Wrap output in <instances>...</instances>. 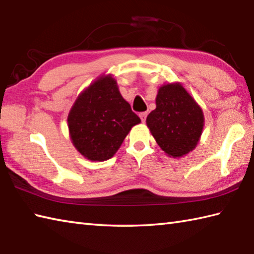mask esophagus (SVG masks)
<instances>
[{"label": "esophagus", "instance_id": "34e87169", "mask_svg": "<svg viewBox=\"0 0 254 254\" xmlns=\"http://www.w3.org/2000/svg\"><path fill=\"white\" fill-rule=\"evenodd\" d=\"M139 116H140V118H141V122L144 123L145 120H146V116H148V113H146V112H142V113H140Z\"/></svg>", "mask_w": 254, "mask_h": 254}]
</instances>
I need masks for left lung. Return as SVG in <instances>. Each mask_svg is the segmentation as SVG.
Returning a JSON list of instances; mask_svg holds the SVG:
<instances>
[{"mask_svg":"<svg viewBox=\"0 0 254 254\" xmlns=\"http://www.w3.org/2000/svg\"><path fill=\"white\" fill-rule=\"evenodd\" d=\"M156 109L146 117L152 136L166 154L182 157L198 144L204 116L182 84H163L156 95Z\"/></svg>","mask_w":254,"mask_h":254,"instance_id":"1","label":"left lung"}]
</instances>
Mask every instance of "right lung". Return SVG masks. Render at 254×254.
<instances>
[{
  "label": "right lung",
  "instance_id": "add662e5",
  "mask_svg": "<svg viewBox=\"0 0 254 254\" xmlns=\"http://www.w3.org/2000/svg\"><path fill=\"white\" fill-rule=\"evenodd\" d=\"M67 122L77 151L100 162L111 159L141 121L122 97L114 78L103 75L78 95Z\"/></svg>",
  "mask_w": 254,
  "mask_h": 254
}]
</instances>
